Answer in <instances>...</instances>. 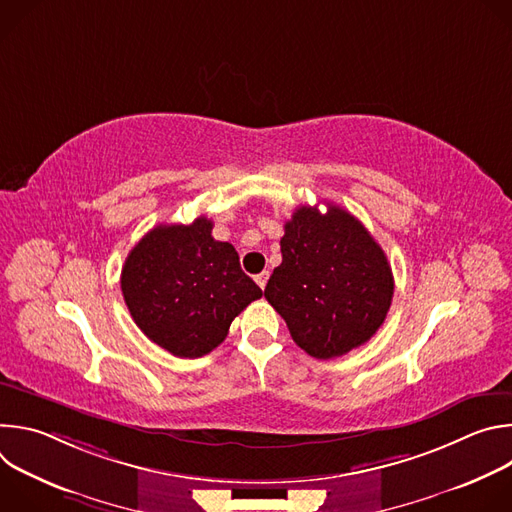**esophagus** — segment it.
<instances>
[{
	"instance_id": "obj_1",
	"label": "esophagus",
	"mask_w": 512,
	"mask_h": 512,
	"mask_svg": "<svg viewBox=\"0 0 512 512\" xmlns=\"http://www.w3.org/2000/svg\"><path fill=\"white\" fill-rule=\"evenodd\" d=\"M267 279H269V271H261V273H257V275H255V281H257V285H259L261 289H265Z\"/></svg>"
}]
</instances>
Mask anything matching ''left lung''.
I'll use <instances>...</instances> for the list:
<instances>
[{
  "mask_svg": "<svg viewBox=\"0 0 512 512\" xmlns=\"http://www.w3.org/2000/svg\"><path fill=\"white\" fill-rule=\"evenodd\" d=\"M281 265L265 298L285 320L291 338L310 356L328 360L369 342L393 300L385 251L340 206H300L283 227Z\"/></svg>",
  "mask_w": 512,
  "mask_h": 512,
  "instance_id": "left-lung-1",
  "label": "left lung"
}]
</instances>
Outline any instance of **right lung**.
<instances>
[{
    "label": "right lung",
    "instance_id": "1",
    "mask_svg": "<svg viewBox=\"0 0 512 512\" xmlns=\"http://www.w3.org/2000/svg\"><path fill=\"white\" fill-rule=\"evenodd\" d=\"M212 221L158 225L129 251L121 291L133 322L158 346L198 358L221 344L231 322L263 296L231 243L212 239Z\"/></svg>",
    "mask_w": 512,
    "mask_h": 512
}]
</instances>
